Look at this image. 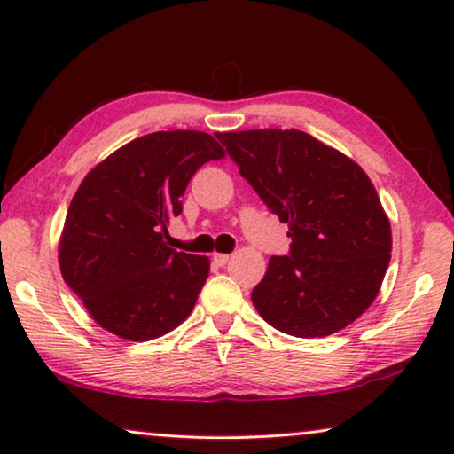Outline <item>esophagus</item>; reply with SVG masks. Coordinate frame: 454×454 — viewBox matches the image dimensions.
I'll use <instances>...</instances> for the list:
<instances>
[{"instance_id": "obj_1", "label": "esophagus", "mask_w": 454, "mask_h": 454, "mask_svg": "<svg viewBox=\"0 0 454 454\" xmlns=\"http://www.w3.org/2000/svg\"><path fill=\"white\" fill-rule=\"evenodd\" d=\"M228 261H230V256H228V254H220V253H215V254L212 256V262H214L215 266H224Z\"/></svg>"}]
</instances>
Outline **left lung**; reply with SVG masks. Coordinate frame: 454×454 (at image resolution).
I'll return each instance as SVG.
<instances>
[{
  "label": "left lung",
  "instance_id": "8db88e82",
  "mask_svg": "<svg viewBox=\"0 0 454 454\" xmlns=\"http://www.w3.org/2000/svg\"><path fill=\"white\" fill-rule=\"evenodd\" d=\"M266 207L289 224L253 289L261 317L294 337H325L368 309L390 264L392 230L356 161L297 129L215 133Z\"/></svg>",
  "mask_w": 454,
  "mask_h": 454
}]
</instances>
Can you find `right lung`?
Segmentation results:
<instances>
[{
	"mask_svg": "<svg viewBox=\"0 0 454 454\" xmlns=\"http://www.w3.org/2000/svg\"><path fill=\"white\" fill-rule=\"evenodd\" d=\"M224 157L212 135L157 131L127 143L82 179L64 222L67 285L100 327L129 341L169 333L192 313L210 261L163 242L171 215L206 161Z\"/></svg>",
	"mask_w": 454,
	"mask_h": 454,
	"instance_id": "1",
	"label": "right lung"
}]
</instances>
